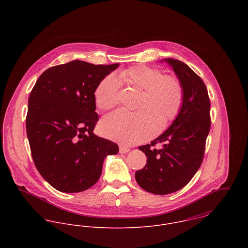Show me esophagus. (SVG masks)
<instances>
[{
    "mask_svg": "<svg viewBox=\"0 0 248 248\" xmlns=\"http://www.w3.org/2000/svg\"><path fill=\"white\" fill-rule=\"evenodd\" d=\"M130 151V148L125 147V146H119V153L120 154H126Z\"/></svg>",
    "mask_w": 248,
    "mask_h": 248,
    "instance_id": "obj_1",
    "label": "esophagus"
}]
</instances>
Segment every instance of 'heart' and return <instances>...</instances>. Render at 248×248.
<instances>
[{"mask_svg": "<svg viewBox=\"0 0 248 248\" xmlns=\"http://www.w3.org/2000/svg\"><path fill=\"white\" fill-rule=\"evenodd\" d=\"M120 76L143 91L138 106L140 110L130 112L117 109L107 114L100 122V132L114 141L134 145L147 140L157 128L155 135H158L177 117L183 102V88L176 77L163 75L159 70L147 66L123 71ZM119 91L118 78L113 74L108 75L94 92L96 106L102 109L115 106L119 100Z\"/></svg>", "mask_w": 248, "mask_h": 248, "instance_id": "heart-1", "label": "heart"}]
</instances>
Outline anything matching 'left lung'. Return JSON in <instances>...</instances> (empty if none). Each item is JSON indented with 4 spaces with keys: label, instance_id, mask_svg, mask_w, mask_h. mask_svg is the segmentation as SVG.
Masks as SVG:
<instances>
[{
    "label": "left lung",
    "instance_id": "1",
    "mask_svg": "<svg viewBox=\"0 0 248 248\" xmlns=\"http://www.w3.org/2000/svg\"><path fill=\"white\" fill-rule=\"evenodd\" d=\"M182 85L183 102L172 125L151 144L139 147L147 164L136 172V180L145 191L167 195L183 188L202 165L210 131V100L202 79L185 63L163 59ZM161 142L164 147L155 149Z\"/></svg>",
    "mask_w": 248,
    "mask_h": 248
}]
</instances>
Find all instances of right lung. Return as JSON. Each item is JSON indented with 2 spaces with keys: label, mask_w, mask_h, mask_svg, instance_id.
Returning <instances> with one entry per match:
<instances>
[{
  "label": "right lung",
  "mask_w": 248,
  "mask_h": 248,
  "mask_svg": "<svg viewBox=\"0 0 248 248\" xmlns=\"http://www.w3.org/2000/svg\"><path fill=\"white\" fill-rule=\"evenodd\" d=\"M119 64L74 60L44 71L29 98L27 135L36 168L53 188L78 193L94 185L117 144L93 134L94 92Z\"/></svg>",
  "instance_id": "obj_1"
}]
</instances>
